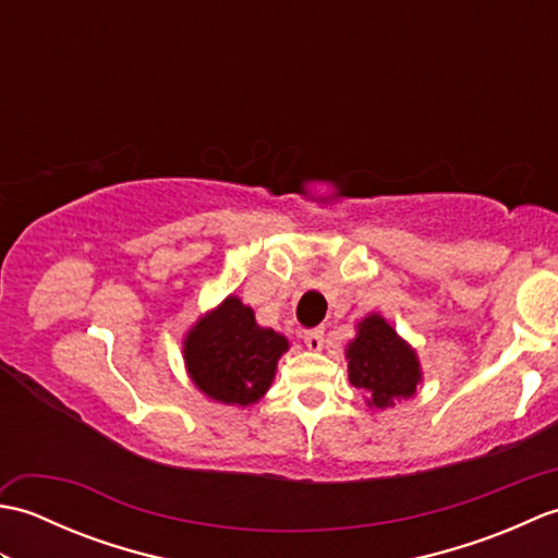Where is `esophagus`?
Listing matches in <instances>:
<instances>
[{"label": "esophagus", "mask_w": 558, "mask_h": 558, "mask_svg": "<svg viewBox=\"0 0 558 558\" xmlns=\"http://www.w3.org/2000/svg\"><path fill=\"white\" fill-rule=\"evenodd\" d=\"M304 342L310 350H322L324 348V328H310L304 330Z\"/></svg>", "instance_id": "esophagus-1"}]
</instances>
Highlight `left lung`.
Returning <instances> with one entry per match:
<instances>
[{"mask_svg":"<svg viewBox=\"0 0 558 558\" xmlns=\"http://www.w3.org/2000/svg\"><path fill=\"white\" fill-rule=\"evenodd\" d=\"M350 384L360 388L369 408L384 410L414 396L420 362L381 316H366L348 348Z\"/></svg>","mask_w":558,"mask_h":558,"instance_id":"left-lung-1","label":"left lung"}]
</instances>
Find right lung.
Here are the masks:
<instances>
[{"mask_svg":"<svg viewBox=\"0 0 558 558\" xmlns=\"http://www.w3.org/2000/svg\"><path fill=\"white\" fill-rule=\"evenodd\" d=\"M288 340L256 326L254 312L236 298L192 328L184 340V360L194 384L225 405H252L266 393Z\"/></svg>","mask_w":558,"mask_h":558,"instance_id":"right-lung-1","label":"right lung"}]
</instances>
